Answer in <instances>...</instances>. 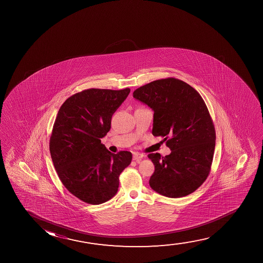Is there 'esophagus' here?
<instances>
[{
	"label": "esophagus",
	"instance_id": "1",
	"mask_svg": "<svg viewBox=\"0 0 263 263\" xmlns=\"http://www.w3.org/2000/svg\"><path fill=\"white\" fill-rule=\"evenodd\" d=\"M143 157H144V155L139 154V153H135V154L133 155V160L134 161H136L137 162H140Z\"/></svg>",
	"mask_w": 263,
	"mask_h": 263
}]
</instances>
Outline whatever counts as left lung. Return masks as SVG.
Listing matches in <instances>:
<instances>
[{
    "instance_id": "1",
    "label": "left lung",
    "mask_w": 263,
    "mask_h": 263,
    "mask_svg": "<svg viewBox=\"0 0 263 263\" xmlns=\"http://www.w3.org/2000/svg\"><path fill=\"white\" fill-rule=\"evenodd\" d=\"M133 97L153 109L152 133L164 137L172 151L165 157L148 155L155 164L150 187L168 198L194 192L209 176L216 145L205 101L194 88L175 78L147 83L135 90Z\"/></svg>"
}]
</instances>
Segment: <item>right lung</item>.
Returning a JSON list of instances; mask_svg holds the SVG:
<instances>
[{"instance_id":"add662e5","label":"right lung","mask_w":263,"mask_h":263,"mask_svg":"<svg viewBox=\"0 0 263 263\" xmlns=\"http://www.w3.org/2000/svg\"><path fill=\"white\" fill-rule=\"evenodd\" d=\"M129 92L128 88L83 90L64 102L54 121L49 143L54 169L68 191L90 205L117 194L119 175L132 160L130 152L112 154L101 140Z\"/></svg>"}]
</instances>
